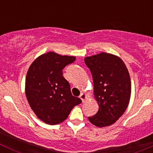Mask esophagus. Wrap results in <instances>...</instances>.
I'll use <instances>...</instances> for the list:
<instances>
[{"mask_svg": "<svg viewBox=\"0 0 153 153\" xmlns=\"http://www.w3.org/2000/svg\"><path fill=\"white\" fill-rule=\"evenodd\" d=\"M79 98L82 100V102H84L86 100V98H87V95L85 93H81V95H80Z\"/></svg>", "mask_w": 153, "mask_h": 153, "instance_id": "34e87169", "label": "esophagus"}]
</instances>
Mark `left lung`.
<instances>
[{
    "instance_id": "obj_1",
    "label": "left lung",
    "mask_w": 153,
    "mask_h": 153,
    "mask_svg": "<svg viewBox=\"0 0 153 153\" xmlns=\"http://www.w3.org/2000/svg\"><path fill=\"white\" fill-rule=\"evenodd\" d=\"M84 61L92 75L94 95L99 106L95 115L88 117L89 121L98 127L109 126L129 104L131 81L127 68L121 58L105 52L86 57Z\"/></svg>"
}]
</instances>
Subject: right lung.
<instances>
[{
    "instance_id": "obj_1",
    "label": "right lung",
    "mask_w": 153,
    "mask_h": 153,
    "mask_svg": "<svg viewBox=\"0 0 153 153\" xmlns=\"http://www.w3.org/2000/svg\"><path fill=\"white\" fill-rule=\"evenodd\" d=\"M75 57L49 52L38 57L29 67L26 78V95L35 115L44 122L55 125L67 118L75 106L81 103L73 96L63 69Z\"/></svg>"
}]
</instances>
